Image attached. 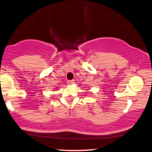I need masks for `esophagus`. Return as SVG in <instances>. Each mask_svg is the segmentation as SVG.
Wrapping results in <instances>:
<instances>
[{
	"mask_svg": "<svg viewBox=\"0 0 152 152\" xmlns=\"http://www.w3.org/2000/svg\"><path fill=\"white\" fill-rule=\"evenodd\" d=\"M74 83H75L74 80H68L67 81V84L68 85H72Z\"/></svg>",
	"mask_w": 152,
	"mask_h": 152,
	"instance_id": "1",
	"label": "esophagus"
}]
</instances>
